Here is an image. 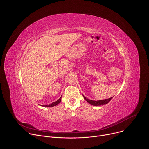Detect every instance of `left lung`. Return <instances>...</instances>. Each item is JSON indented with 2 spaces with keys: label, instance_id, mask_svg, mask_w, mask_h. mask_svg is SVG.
Returning <instances> with one entry per match:
<instances>
[{
  "label": "left lung",
  "instance_id": "8db88e82",
  "mask_svg": "<svg viewBox=\"0 0 149 149\" xmlns=\"http://www.w3.org/2000/svg\"><path fill=\"white\" fill-rule=\"evenodd\" d=\"M84 98L85 100L91 105H93V106H100L102 105H106L113 98V97H110L109 99H107V100H99V101H93V100H88V99L86 97H85L83 95Z\"/></svg>",
  "mask_w": 149,
  "mask_h": 149
}]
</instances>
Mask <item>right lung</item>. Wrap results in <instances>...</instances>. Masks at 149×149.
I'll return each instance as SVG.
<instances>
[{
  "mask_svg": "<svg viewBox=\"0 0 149 149\" xmlns=\"http://www.w3.org/2000/svg\"><path fill=\"white\" fill-rule=\"evenodd\" d=\"M61 97H60L59 100H57V101L53 102V103H52V104H50V105H44V107H53L56 106V105H57L58 104H59V103L61 102Z\"/></svg>",
  "mask_w": 149,
  "mask_h": 149,
  "instance_id": "1",
  "label": "right lung"
}]
</instances>
